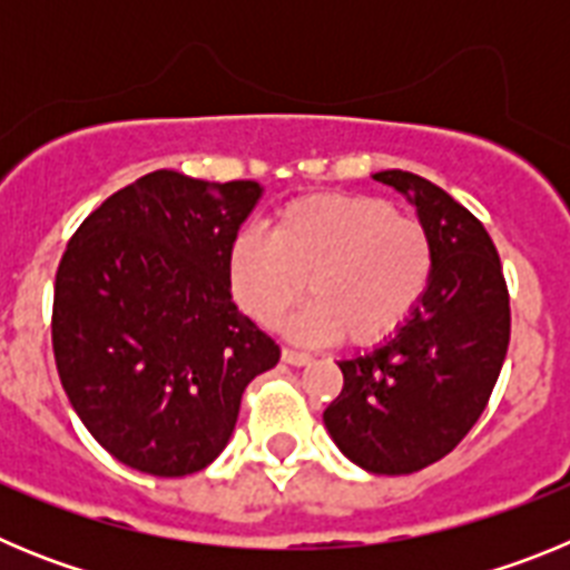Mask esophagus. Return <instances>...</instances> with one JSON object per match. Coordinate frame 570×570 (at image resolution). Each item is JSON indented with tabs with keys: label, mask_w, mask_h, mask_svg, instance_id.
<instances>
[{
	"label": "esophagus",
	"mask_w": 570,
	"mask_h": 570,
	"mask_svg": "<svg viewBox=\"0 0 570 570\" xmlns=\"http://www.w3.org/2000/svg\"><path fill=\"white\" fill-rule=\"evenodd\" d=\"M314 356L308 351H294V347H282V362H288V365H308Z\"/></svg>",
	"instance_id": "obj_1"
}]
</instances>
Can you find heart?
<instances>
[{
    "label": "heart",
    "instance_id": "obj_1",
    "mask_svg": "<svg viewBox=\"0 0 570 570\" xmlns=\"http://www.w3.org/2000/svg\"><path fill=\"white\" fill-rule=\"evenodd\" d=\"M431 274V230L380 196H302L276 214L271 236L245 230L230 248L236 299L262 325L294 308L308 282L314 302L291 331L311 342L385 340L414 314Z\"/></svg>",
    "mask_w": 570,
    "mask_h": 570
}]
</instances>
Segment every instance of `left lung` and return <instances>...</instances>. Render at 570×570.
<instances>
[{"instance_id":"left-lung-1","label":"left lung","mask_w":570,"mask_h":570,"mask_svg":"<svg viewBox=\"0 0 570 570\" xmlns=\"http://www.w3.org/2000/svg\"><path fill=\"white\" fill-rule=\"evenodd\" d=\"M416 205L434 239V274L385 345L340 362L325 428L371 473H414L451 454L485 411L511 340V305L491 236L454 196L407 170H380Z\"/></svg>"}]
</instances>
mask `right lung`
I'll return each instance as SVG.
<instances>
[{
  "label": "right lung",
  "mask_w": 570,
  "mask_h": 570,
  "mask_svg": "<svg viewBox=\"0 0 570 570\" xmlns=\"http://www.w3.org/2000/svg\"><path fill=\"white\" fill-rule=\"evenodd\" d=\"M250 179L154 170L70 236L53 288V360L90 436L125 465L188 476L223 454L279 345L230 299Z\"/></svg>",
  "instance_id": "add662e5"
}]
</instances>
